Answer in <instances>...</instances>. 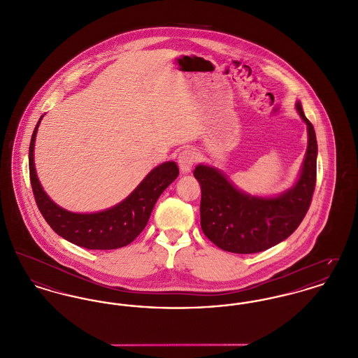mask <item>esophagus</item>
<instances>
[{"label": "esophagus", "instance_id": "esophagus-1", "mask_svg": "<svg viewBox=\"0 0 358 358\" xmlns=\"http://www.w3.org/2000/svg\"><path fill=\"white\" fill-rule=\"evenodd\" d=\"M195 162H196V153H195L193 149H186L183 150L179 157H178V164H179V168L183 173H189L193 168Z\"/></svg>", "mask_w": 358, "mask_h": 358}]
</instances>
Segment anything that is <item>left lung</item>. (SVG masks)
I'll return each mask as SVG.
<instances>
[{
  "instance_id": "obj_1",
  "label": "left lung",
  "mask_w": 358,
  "mask_h": 358,
  "mask_svg": "<svg viewBox=\"0 0 358 358\" xmlns=\"http://www.w3.org/2000/svg\"><path fill=\"white\" fill-rule=\"evenodd\" d=\"M306 123L308 148L293 187L276 196H257L236 189L215 166L194 169L201 186V228L217 248L238 255L264 252L289 238L303 220L316 186L317 141L299 101L295 103Z\"/></svg>"
}]
</instances>
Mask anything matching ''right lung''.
Instances as JSON below:
<instances>
[{
	"mask_svg": "<svg viewBox=\"0 0 358 358\" xmlns=\"http://www.w3.org/2000/svg\"><path fill=\"white\" fill-rule=\"evenodd\" d=\"M42 117L31 136L29 165L35 202L48 224L68 242L90 250H112L130 245L146 227L159 196L178 178L176 163L166 162L152 169L126 199L112 208L94 213L69 212L50 199L36 176L34 145Z\"/></svg>",
	"mask_w": 358,
	"mask_h": 358,
	"instance_id": "obj_1",
	"label": "right lung"
}]
</instances>
